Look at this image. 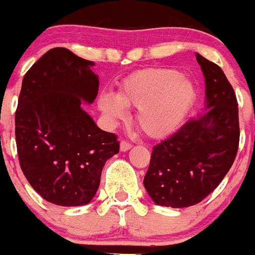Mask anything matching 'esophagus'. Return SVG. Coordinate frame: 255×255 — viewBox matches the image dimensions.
Segmentation results:
<instances>
[{"label":"esophagus","instance_id":"obj_1","mask_svg":"<svg viewBox=\"0 0 255 255\" xmlns=\"http://www.w3.org/2000/svg\"><path fill=\"white\" fill-rule=\"evenodd\" d=\"M130 148H132V144L126 142V140H122V142H121V144H120L121 151H127V150H129Z\"/></svg>","mask_w":255,"mask_h":255}]
</instances>
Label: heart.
<instances>
[{
  "instance_id": "obj_1",
  "label": "heart",
  "mask_w": 255,
  "mask_h": 255,
  "mask_svg": "<svg viewBox=\"0 0 255 255\" xmlns=\"http://www.w3.org/2000/svg\"><path fill=\"white\" fill-rule=\"evenodd\" d=\"M197 99L194 82L175 69H148L127 78L120 90L100 97V110L111 122L126 118V110L137 109L135 121L150 138L168 137L185 122Z\"/></svg>"
}]
</instances>
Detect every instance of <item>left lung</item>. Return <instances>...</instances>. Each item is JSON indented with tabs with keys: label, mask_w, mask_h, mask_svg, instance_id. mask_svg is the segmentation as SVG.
<instances>
[{
	"label": "left lung",
	"mask_w": 255,
	"mask_h": 255,
	"mask_svg": "<svg viewBox=\"0 0 255 255\" xmlns=\"http://www.w3.org/2000/svg\"><path fill=\"white\" fill-rule=\"evenodd\" d=\"M205 78V109L156 144L144 187L159 206L184 208L201 202L220 185L239 143L236 94L218 65L196 53Z\"/></svg>",
	"instance_id": "left-lung-1"
}]
</instances>
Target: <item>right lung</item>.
Returning a JSON list of instances; mask_svg holds the SVG:
<instances>
[{"label": "right lung", "mask_w": 255, "mask_h": 255, "mask_svg": "<svg viewBox=\"0 0 255 255\" xmlns=\"http://www.w3.org/2000/svg\"><path fill=\"white\" fill-rule=\"evenodd\" d=\"M94 65L69 49L53 48L22 81L16 111L20 169L43 199L59 206L89 204L105 164L120 151L117 137L82 109L99 92Z\"/></svg>", "instance_id": "right-lung-1"}]
</instances>
